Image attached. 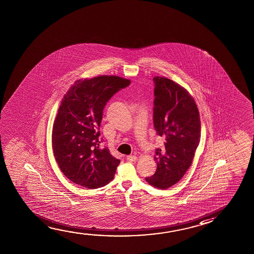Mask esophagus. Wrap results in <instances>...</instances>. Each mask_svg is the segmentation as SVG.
Here are the masks:
<instances>
[{"label":"esophagus","instance_id":"obj_1","mask_svg":"<svg viewBox=\"0 0 254 254\" xmlns=\"http://www.w3.org/2000/svg\"><path fill=\"white\" fill-rule=\"evenodd\" d=\"M127 160L129 162H135L137 160V157L135 155H127Z\"/></svg>","mask_w":254,"mask_h":254}]
</instances>
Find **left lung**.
Listing matches in <instances>:
<instances>
[{"label": "left lung", "mask_w": 254, "mask_h": 254, "mask_svg": "<svg viewBox=\"0 0 254 254\" xmlns=\"http://www.w3.org/2000/svg\"><path fill=\"white\" fill-rule=\"evenodd\" d=\"M153 122L164 146L155 149V173L146 177L161 190L173 186L191 165L201 136L198 108L186 89L167 77H155Z\"/></svg>", "instance_id": "1"}]
</instances>
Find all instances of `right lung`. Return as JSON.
Here are the masks:
<instances>
[{
  "label": "right lung",
  "mask_w": 254,
  "mask_h": 254,
  "mask_svg": "<svg viewBox=\"0 0 254 254\" xmlns=\"http://www.w3.org/2000/svg\"><path fill=\"white\" fill-rule=\"evenodd\" d=\"M130 80L99 76L77 80L64 96L52 129V148L63 174L82 187H103L121 161L102 147L99 127L107 101Z\"/></svg>",
  "instance_id": "obj_1"
}]
</instances>
